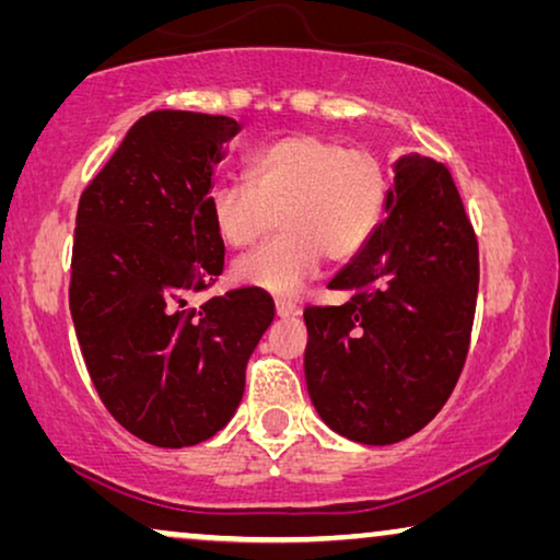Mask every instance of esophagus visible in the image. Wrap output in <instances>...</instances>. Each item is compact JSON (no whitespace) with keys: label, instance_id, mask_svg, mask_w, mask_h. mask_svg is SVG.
<instances>
[{"label":"esophagus","instance_id":"esophagus-1","mask_svg":"<svg viewBox=\"0 0 560 560\" xmlns=\"http://www.w3.org/2000/svg\"><path fill=\"white\" fill-rule=\"evenodd\" d=\"M275 313H278L280 318H290V316H298V313H301V308H298L295 303L285 301V298H278V301H275Z\"/></svg>","mask_w":560,"mask_h":560}]
</instances>
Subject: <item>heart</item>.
Returning <instances> with one entry per match:
<instances>
[{
  "mask_svg": "<svg viewBox=\"0 0 560 560\" xmlns=\"http://www.w3.org/2000/svg\"><path fill=\"white\" fill-rule=\"evenodd\" d=\"M387 175L372 150L336 137L298 132L267 142L247 160V183L211 194V224L232 249H247L280 224L285 234L234 265L242 285L290 298L328 257L347 265L377 232Z\"/></svg>",
  "mask_w": 560,
  "mask_h": 560,
  "instance_id": "obj_1",
  "label": "heart"
}]
</instances>
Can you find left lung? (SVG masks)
<instances>
[{"label":"left lung","mask_w":560,"mask_h":560,"mask_svg":"<svg viewBox=\"0 0 560 560\" xmlns=\"http://www.w3.org/2000/svg\"><path fill=\"white\" fill-rule=\"evenodd\" d=\"M387 219L328 282L343 305H308L305 385L328 428L387 446L431 423L469 351L479 290L477 234L448 167L395 163Z\"/></svg>","instance_id":"1"}]
</instances>
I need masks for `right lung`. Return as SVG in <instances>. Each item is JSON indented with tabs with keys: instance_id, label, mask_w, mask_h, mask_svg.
Listing matches in <instances>:
<instances>
[{
	"instance_id": "1",
	"label": "right lung",
	"mask_w": 560,
	"mask_h": 560,
	"mask_svg": "<svg viewBox=\"0 0 560 560\" xmlns=\"http://www.w3.org/2000/svg\"><path fill=\"white\" fill-rule=\"evenodd\" d=\"M240 129L213 114H144L75 213L68 301L83 362L114 420L160 448L196 446L229 423L275 318L259 288L188 308L224 270L211 178Z\"/></svg>"
}]
</instances>
